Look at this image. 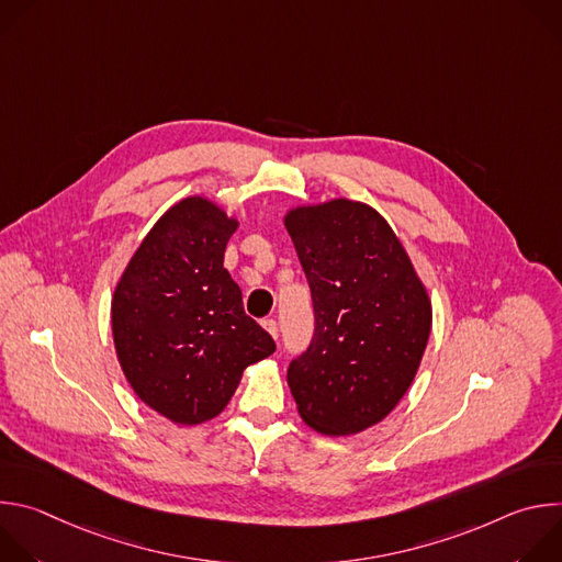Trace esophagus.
<instances>
[{
	"mask_svg": "<svg viewBox=\"0 0 562 562\" xmlns=\"http://www.w3.org/2000/svg\"><path fill=\"white\" fill-rule=\"evenodd\" d=\"M262 327L278 340V336H280V327H278V323L273 317H267V319H262Z\"/></svg>",
	"mask_w": 562,
	"mask_h": 562,
	"instance_id": "34e87169",
	"label": "esophagus"
}]
</instances>
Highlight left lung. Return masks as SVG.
I'll return each mask as SVG.
<instances>
[{
	"label": "left lung",
	"instance_id": "left-lung-1",
	"mask_svg": "<svg viewBox=\"0 0 562 562\" xmlns=\"http://www.w3.org/2000/svg\"><path fill=\"white\" fill-rule=\"evenodd\" d=\"M284 226L304 269L315 329L286 380L302 420L349 436L391 414L416 378L431 302L386 220L331 200L289 211Z\"/></svg>",
	"mask_w": 562,
	"mask_h": 562
}]
</instances>
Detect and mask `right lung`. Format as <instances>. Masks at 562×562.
Returning a JSON list of instances; mask_svg holds the SVG:
<instances>
[{
    "instance_id": "obj_1",
    "label": "right lung",
    "mask_w": 562,
    "mask_h": 562,
    "mask_svg": "<svg viewBox=\"0 0 562 562\" xmlns=\"http://www.w3.org/2000/svg\"><path fill=\"white\" fill-rule=\"evenodd\" d=\"M235 228L204 198L178 202L148 231L113 295L122 371L142 403L178 425L215 418L243 371L276 351L224 269Z\"/></svg>"
}]
</instances>
